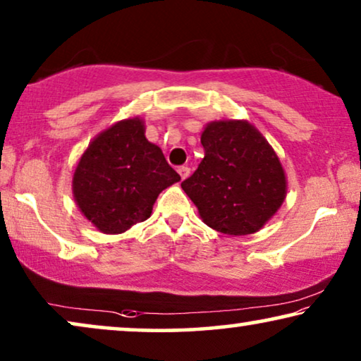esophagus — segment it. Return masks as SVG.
<instances>
[{"label": "esophagus", "instance_id": "esophagus-1", "mask_svg": "<svg viewBox=\"0 0 361 361\" xmlns=\"http://www.w3.org/2000/svg\"><path fill=\"white\" fill-rule=\"evenodd\" d=\"M177 172H179V176H180V179L184 180V179H187V177H189V174H190V169L187 166H180L179 169H177Z\"/></svg>", "mask_w": 361, "mask_h": 361}]
</instances>
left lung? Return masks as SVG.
Wrapping results in <instances>:
<instances>
[{
	"label": "left lung",
	"instance_id": "left-lung-1",
	"mask_svg": "<svg viewBox=\"0 0 361 361\" xmlns=\"http://www.w3.org/2000/svg\"><path fill=\"white\" fill-rule=\"evenodd\" d=\"M205 156L182 189L210 228L251 235L286 199V174L263 135L243 120L212 121L200 137Z\"/></svg>",
	"mask_w": 361,
	"mask_h": 361
}]
</instances>
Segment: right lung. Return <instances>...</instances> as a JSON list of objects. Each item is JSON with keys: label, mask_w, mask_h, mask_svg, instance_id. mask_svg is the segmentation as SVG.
I'll list each match as a JSON object with an SVG mask.
<instances>
[{"label": "right lung", "mask_w": 361, "mask_h": 361, "mask_svg": "<svg viewBox=\"0 0 361 361\" xmlns=\"http://www.w3.org/2000/svg\"><path fill=\"white\" fill-rule=\"evenodd\" d=\"M180 180L161 147L145 136L140 118L118 121L100 133L73 172L78 209L103 233H123L151 216L157 195Z\"/></svg>", "instance_id": "1"}]
</instances>
